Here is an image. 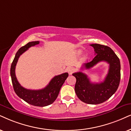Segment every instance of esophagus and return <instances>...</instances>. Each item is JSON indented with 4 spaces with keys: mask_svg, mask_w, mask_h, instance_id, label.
Instances as JSON below:
<instances>
[{
    "mask_svg": "<svg viewBox=\"0 0 131 131\" xmlns=\"http://www.w3.org/2000/svg\"><path fill=\"white\" fill-rule=\"evenodd\" d=\"M67 71H68V72L69 74H71L72 73V72H74V69L72 67H68L67 68Z\"/></svg>",
    "mask_w": 131,
    "mask_h": 131,
    "instance_id": "obj_1",
    "label": "esophagus"
}]
</instances>
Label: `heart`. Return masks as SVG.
<instances>
[{"instance_id": "heart-1", "label": "heart", "mask_w": 131, "mask_h": 131, "mask_svg": "<svg viewBox=\"0 0 131 131\" xmlns=\"http://www.w3.org/2000/svg\"><path fill=\"white\" fill-rule=\"evenodd\" d=\"M81 52H82V51H80V50H79V51H77V54H80Z\"/></svg>"}]
</instances>
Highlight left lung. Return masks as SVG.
Instances as JSON below:
<instances>
[{
	"instance_id": "1",
	"label": "left lung",
	"mask_w": 131,
	"mask_h": 131,
	"mask_svg": "<svg viewBox=\"0 0 131 131\" xmlns=\"http://www.w3.org/2000/svg\"><path fill=\"white\" fill-rule=\"evenodd\" d=\"M94 48L95 56L91 62L84 63L82 69H89L100 62L110 64L105 80L99 83L91 82L86 74L82 72L72 74L76 79L75 91L83 102L97 105L108 100L118 89L120 81V62L113 50L109 46L100 44L90 45Z\"/></svg>"
}]
</instances>
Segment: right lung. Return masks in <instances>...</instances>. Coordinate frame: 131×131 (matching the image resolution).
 <instances>
[{"label": "right lung", "mask_w": 131, "mask_h": 131, "mask_svg": "<svg viewBox=\"0 0 131 131\" xmlns=\"http://www.w3.org/2000/svg\"><path fill=\"white\" fill-rule=\"evenodd\" d=\"M39 43V41L29 42L18 50L11 64L10 74L13 88L16 94L20 98L31 105L43 107L51 105L56 100L60 92L61 87L68 77V73L65 72L60 75L55 76L51 79L48 85L42 89L31 90L21 86L18 82L15 74V69L18 59L20 55L25 52L29 48Z\"/></svg>", "instance_id": "add662e5"}]
</instances>
